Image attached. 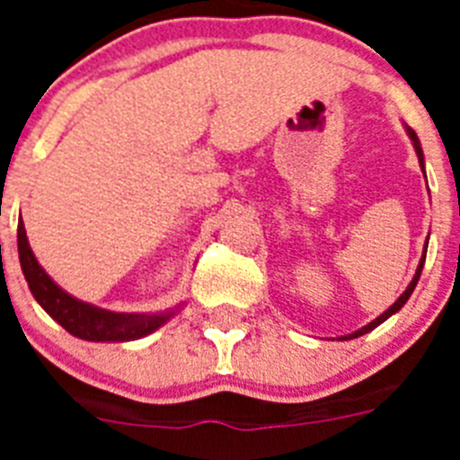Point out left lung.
Here are the masks:
<instances>
[{
  "mask_svg": "<svg viewBox=\"0 0 460 460\" xmlns=\"http://www.w3.org/2000/svg\"><path fill=\"white\" fill-rule=\"evenodd\" d=\"M408 136H410V140H412L414 149H417V156H420V165H421V168H424V154H421V147H420V137H417V133H414L412 128H408ZM426 246H429V242H426ZM424 260H426V249H424V258H421L420 267H417V274H414L412 283H410V286L405 288V292H403V295L398 296L396 302H394L392 306L387 308V311L382 313L380 318H376V320H373V323H368L367 327H361L359 332H355V334H350V336H343V339H357V336H361V334H368V332H371V329H376L377 324H382V323H385V320H387L389 315H394V313H396V311H401V308H403V304L408 302V299H410V295H412L414 286H417V280H420V276H421V270H424Z\"/></svg>",
  "mask_w": 460,
  "mask_h": 460,
  "instance_id": "8db88e82",
  "label": "left lung"
}]
</instances>
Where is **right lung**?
I'll list each match as a JSON object with an SVG mask.
<instances>
[{"label":"right lung","instance_id":"add662e5","mask_svg":"<svg viewBox=\"0 0 460 460\" xmlns=\"http://www.w3.org/2000/svg\"><path fill=\"white\" fill-rule=\"evenodd\" d=\"M18 255L22 274L30 283L31 295L36 302L46 308L50 318L66 329L68 334L84 341H133L140 336L152 334L164 323H168L170 313H154V315H140V313H115L96 308L92 304L78 302L75 296L64 292L55 280L43 271L36 262L34 253L27 242L22 221L18 223Z\"/></svg>","mask_w":460,"mask_h":460}]
</instances>
